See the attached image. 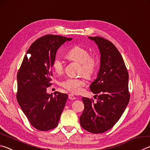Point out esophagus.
Masks as SVG:
<instances>
[{
  "label": "esophagus",
  "instance_id": "obj_1",
  "mask_svg": "<svg viewBox=\"0 0 150 150\" xmlns=\"http://www.w3.org/2000/svg\"><path fill=\"white\" fill-rule=\"evenodd\" d=\"M69 98L71 100H75L76 99L75 96L73 95V94H69Z\"/></svg>",
  "mask_w": 150,
  "mask_h": 150
}]
</instances>
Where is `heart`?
Masks as SVG:
<instances>
[{
	"instance_id": "heart-1",
	"label": "heart",
	"mask_w": 150,
	"mask_h": 150,
	"mask_svg": "<svg viewBox=\"0 0 150 150\" xmlns=\"http://www.w3.org/2000/svg\"><path fill=\"white\" fill-rule=\"evenodd\" d=\"M67 56L69 59L81 63L80 73L87 78H91L95 74L97 67V62L95 57L91 56L90 52L85 47L75 45L67 51ZM52 67L57 73H62L64 69V63L61 58L56 57L52 63ZM85 85V81L81 78H68L61 83V85L72 93L81 92Z\"/></svg>"
}]
</instances>
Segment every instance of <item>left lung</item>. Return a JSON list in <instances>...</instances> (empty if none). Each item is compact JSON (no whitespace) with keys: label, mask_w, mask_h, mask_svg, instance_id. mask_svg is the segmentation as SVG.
<instances>
[{"label":"left lung","mask_w":150,"mask_h":150,"mask_svg":"<svg viewBox=\"0 0 150 150\" xmlns=\"http://www.w3.org/2000/svg\"><path fill=\"white\" fill-rule=\"evenodd\" d=\"M97 44L100 65L97 78L91 83L93 98L83 97L84 110L80 116L81 127L89 132L100 134L117 122L130 100L128 73L121 54L112 43L102 37H88Z\"/></svg>","instance_id":"left-lung-1"}]
</instances>
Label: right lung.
I'll return each instance as SVG.
<instances>
[{"label":"right lung","instance_id":"right-lung-1","mask_svg":"<svg viewBox=\"0 0 150 150\" xmlns=\"http://www.w3.org/2000/svg\"><path fill=\"white\" fill-rule=\"evenodd\" d=\"M71 40L52 34L40 37L30 45L18 71V103L31 125L38 130L55 128L65 107L67 94L56 92L53 96L46 89L52 85L51 69L57 50ZM28 53L31 55L29 59Z\"/></svg>","mask_w":150,"mask_h":150}]
</instances>
